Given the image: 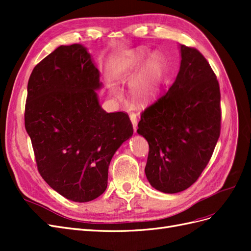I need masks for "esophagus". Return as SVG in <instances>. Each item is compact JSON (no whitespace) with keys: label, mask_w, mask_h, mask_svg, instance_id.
I'll return each instance as SVG.
<instances>
[{"label":"esophagus","mask_w":251,"mask_h":251,"mask_svg":"<svg viewBox=\"0 0 251 251\" xmlns=\"http://www.w3.org/2000/svg\"><path fill=\"white\" fill-rule=\"evenodd\" d=\"M130 118H131V121H132V125H133V128H134V132L136 133V131H137V118H138V115L137 114L135 113H131L130 114Z\"/></svg>","instance_id":"obj_1"}]
</instances>
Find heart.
I'll return each mask as SVG.
<instances>
[{
  "instance_id": "obj_1",
  "label": "heart",
  "mask_w": 251,
  "mask_h": 251,
  "mask_svg": "<svg viewBox=\"0 0 251 251\" xmlns=\"http://www.w3.org/2000/svg\"><path fill=\"white\" fill-rule=\"evenodd\" d=\"M148 54L149 51L147 49L139 48L133 52L130 62V68L135 69L148 57L130 86L132 97L139 102H149L155 100L160 93L168 73V63L160 51L151 52L149 56ZM112 93L119 96L116 90H113Z\"/></svg>"
}]
</instances>
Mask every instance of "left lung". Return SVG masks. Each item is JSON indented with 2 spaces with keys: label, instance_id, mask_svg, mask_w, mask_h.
I'll return each instance as SVG.
<instances>
[{
  "label": "left lung",
  "instance_id": "1",
  "mask_svg": "<svg viewBox=\"0 0 251 251\" xmlns=\"http://www.w3.org/2000/svg\"><path fill=\"white\" fill-rule=\"evenodd\" d=\"M176 80L141 113L137 133L149 143L146 175L165 194L185 191L198 180L214 153L221 130L220 87L201 53L180 45Z\"/></svg>",
  "mask_w": 251,
  "mask_h": 251
}]
</instances>
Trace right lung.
<instances>
[{
    "mask_svg": "<svg viewBox=\"0 0 251 251\" xmlns=\"http://www.w3.org/2000/svg\"><path fill=\"white\" fill-rule=\"evenodd\" d=\"M100 75L87 48L73 44L45 57L28 81L25 127L37 170L51 188L74 202L103 194L112 157L133 135L126 113L100 107Z\"/></svg>",
    "mask_w": 251,
    "mask_h": 251,
    "instance_id": "obj_1",
    "label": "right lung"
}]
</instances>
